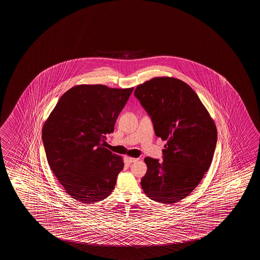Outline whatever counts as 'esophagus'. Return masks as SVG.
Wrapping results in <instances>:
<instances>
[{
  "mask_svg": "<svg viewBox=\"0 0 260 260\" xmlns=\"http://www.w3.org/2000/svg\"><path fill=\"white\" fill-rule=\"evenodd\" d=\"M139 160V158H135V157H128V161L129 163H134V162L138 161Z\"/></svg>",
  "mask_w": 260,
  "mask_h": 260,
  "instance_id": "obj_1",
  "label": "esophagus"
}]
</instances>
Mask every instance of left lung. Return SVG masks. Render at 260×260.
<instances>
[{
  "label": "left lung",
  "instance_id": "8db88e82",
  "mask_svg": "<svg viewBox=\"0 0 260 260\" xmlns=\"http://www.w3.org/2000/svg\"><path fill=\"white\" fill-rule=\"evenodd\" d=\"M134 96L167 141L163 160L145 157L141 187L150 200L173 204L188 196L212 162L217 128L199 96L184 81L160 77L137 87Z\"/></svg>",
  "mask_w": 260,
  "mask_h": 260
}]
</instances>
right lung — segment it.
<instances>
[{
	"instance_id": "right-lung-1",
	"label": "right lung",
	"mask_w": 260,
	"mask_h": 260,
	"mask_svg": "<svg viewBox=\"0 0 260 260\" xmlns=\"http://www.w3.org/2000/svg\"><path fill=\"white\" fill-rule=\"evenodd\" d=\"M132 91L100 84L75 86L60 97L44 123L48 163L74 200L92 204L115 187L124 163L104 143Z\"/></svg>"
}]
</instances>
